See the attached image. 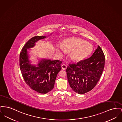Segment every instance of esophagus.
Instances as JSON below:
<instances>
[{
  "mask_svg": "<svg viewBox=\"0 0 122 122\" xmlns=\"http://www.w3.org/2000/svg\"><path fill=\"white\" fill-rule=\"evenodd\" d=\"M61 67H62V69L63 70H65L66 69V68H67V65H65V64L62 65H61Z\"/></svg>",
  "mask_w": 122,
  "mask_h": 122,
  "instance_id": "1",
  "label": "esophagus"
}]
</instances>
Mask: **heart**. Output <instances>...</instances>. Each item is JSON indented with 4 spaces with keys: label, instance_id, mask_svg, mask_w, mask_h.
Returning <instances> with one entry per match:
<instances>
[{
    "label": "heart",
    "instance_id": "heart-1",
    "mask_svg": "<svg viewBox=\"0 0 122 122\" xmlns=\"http://www.w3.org/2000/svg\"><path fill=\"white\" fill-rule=\"evenodd\" d=\"M57 51L61 53L65 51L70 52L69 56L75 61H80L87 57L93 51V46L81 39H67L57 46Z\"/></svg>",
    "mask_w": 122,
    "mask_h": 122
}]
</instances>
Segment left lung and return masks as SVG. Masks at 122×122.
Segmentation results:
<instances>
[{"mask_svg": "<svg viewBox=\"0 0 122 122\" xmlns=\"http://www.w3.org/2000/svg\"><path fill=\"white\" fill-rule=\"evenodd\" d=\"M105 62V55L98 46L90 57L76 64H70L66 71L73 90L79 94H84L92 90L102 74Z\"/></svg>", "mask_w": 122, "mask_h": 122, "instance_id": "8db88e82", "label": "left lung"}]
</instances>
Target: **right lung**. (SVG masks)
Returning <instances> with one entry per match:
<instances>
[{"label": "right lung", "mask_w": 122, "mask_h": 122, "mask_svg": "<svg viewBox=\"0 0 122 122\" xmlns=\"http://www.w3.org/2000/svg\"><path fill=\"white\" fill-rule=\"evenodd\" d=\"M46 36H36L26 43L20 54L19 65L25 82L33 90L39 93H47L54 87L57 74L61 70L62 61L43 59L37 67L29 63L27 49L33 47L35 43Z\"/></svg>", "instance_id": "1"}]
</instances>
